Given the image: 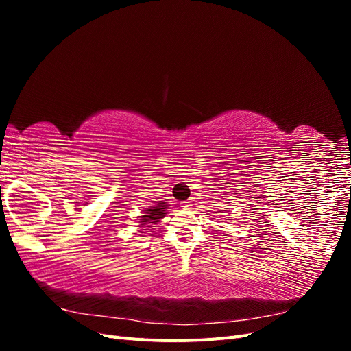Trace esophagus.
<instances>
[{
    "mask_svg": "<svg viewBox=\"0 0 351 351\" xmlns=\"http://www.w3.org/2000/svg\"><path fill=\"white\" fill-rule=\"evenodd\" d=\"M182 208H184V209H190V208H192V204H190V202H183V204H182Z\"/></svg>",
    "mask_w": 351,
    "mask_h": 351,
    "instance_id": "34e87169",
    "label": "esophagus"
}]
</instances>
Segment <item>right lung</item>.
I'll use <instances>...</instances> for the list:
<instances>
[{
	"instance_id": "right-lung-1",
	"label": "right lung",
	"mask_w": 351,
	"mask_h": 351,
	"mask_svg": "<svg viewBox=\"0 0 351 351\" xmlns=\"http://www.w3.org/2000/svg\"><path fill=\"white\" fill-rule=\"evenodd\" d=\"M167 209H168V205L165 204V202H159V204H156L155 206L145 210V215L141 217L139 222H141L142 226L156 224V222H159V219H161L162 217H165V210Z\"/></svg>"
}]
</instances>
